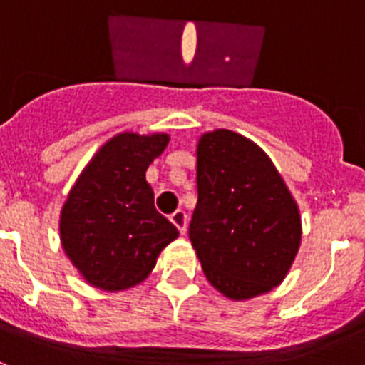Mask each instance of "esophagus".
Masks as SVG:
<instances>
[{
	"instance_id": "34e87169",
	"label": "esophagus",
	"mask_w": 365,
	"mask_h": 365,
	"mask_svg": "<svg viewBox=\"0 0 365 365\" xmlns=\"http://www.w3.org/2000/svg\"><path fill=\"white\" fill-rule=\"evenodd\" d=\"M170 221L175 225L177 230H179L180 234H185V232H186V214H185V210L173 212V214L170 215Z\"/></svg>"
}]
</instances>
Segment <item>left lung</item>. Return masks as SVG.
<instances>
[{"label":"left lung","mask_w":365,"mask_h":365,"mask_svg":"<svg viewBox=\"0 0 365 365\" xmlns=\"http://www.w3.org/2000/svg\"><path fill=\"white\" fill-rule=\"evenodd\" d=\"M190 241L215 291L256 298L285 279L302 245V215L269 155L230 130L197 140V206Z\"/></svg>","instance_id":"left-lung-1"}]
</instances>
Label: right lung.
<instances>
[{
    "instance_id": "right-lung-1",
    "label": "right lung",
    "mask_w": 365,
    "mask_h": 365,
    "mask_svg": "<svg viewBox=\"0 0 365 365\" xmlns=\"http://www.w3.org/2000/svg\"><path fill=\"white\" fill-rule=\"evenodd\" d=\"M170 143L163 131H122L96 150L60 212V243L87 285L104 292L143 283L179 230L157 212L146 170Z\"/></svg>"
}]
</instances>
